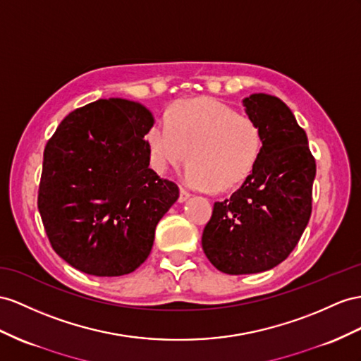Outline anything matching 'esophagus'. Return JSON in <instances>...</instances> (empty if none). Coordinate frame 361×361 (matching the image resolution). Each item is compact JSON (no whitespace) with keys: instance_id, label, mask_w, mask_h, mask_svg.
Returning a JSON list of instances; mask_svg holds the SVG:
<instances>
[{"instance_id":"obj_1","label":"esophagus","mask_w":361,"mask_h":361,"mask_svg":"<svg viewBox=\"0 0 361 361\" xmlns=\"http://www.w3.org/2000/svg\"><path fill=\"white\" fill-rule=\"evenodd\" d=\"M189 197H190V193H189L186 189H183V188H181V189H180V197H178V201H180V202H183V201H186Z\"/></svg>"}]
</instances>
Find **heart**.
I'll use <instances>...</instances> for the list:
<instances>
[{
	"mask_svg": "<svg viewBox=\"0 0 361 361\" xmlns=\"http://www.w3.org/2000/svg\"><path fill=\"white\" fill-rule=\"evenodd\" d=\"M154 168L192 159L183 169L189 186L230 189L252 173L262 152V131L253 118L214 99L188 100L173 106L166 122H157L146 135Z\"/></svg>",
	"mask_w": 361,
	"mask_h": 361,
	"instance_id": "b5f03b06",
	"label": "heart"
}]
</instances>
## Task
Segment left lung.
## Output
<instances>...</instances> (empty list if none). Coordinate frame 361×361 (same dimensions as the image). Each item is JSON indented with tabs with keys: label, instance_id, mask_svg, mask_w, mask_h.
I'll return each mask as SVG.
<instances>
[{
	"label": "left lung",
	"instance_id": "obj_1",
	"mask_svg": "<svg viewBox=\"0 0 361 361\" xmlns=\"http://www.w3.org/2000/svg\"><path fill=\"white\" fill-rule=\"evenodd\" d=\"M244 106L261 128L262 152L243 186L215 202L201 238L227 274L261 273L288 257L310 221L316 177L307 134L281 99L259 92Z\"/></svg>",
	"mask_w": 361,
	"mask_h": 361
}]
</instances>
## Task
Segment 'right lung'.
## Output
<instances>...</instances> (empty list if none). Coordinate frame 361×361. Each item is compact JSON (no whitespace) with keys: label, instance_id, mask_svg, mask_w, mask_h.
<instances>
[{"label":"right lung","instance_id":"add662e5","mask_svg":"<svg viewBox=\"0 0 361 361\" xmlns=\"http://www.w3.org/2000/svg\"><path fill=\"white\" fill-rule=\"evenodd\" d=\"M143 105L100 99L62 120L44 149L38 209L63 261L92 276H122L149 256L155 227L180 195L149 168Z\"/></svg>","mask_w":361,"mask_h":361}]
</instances>
